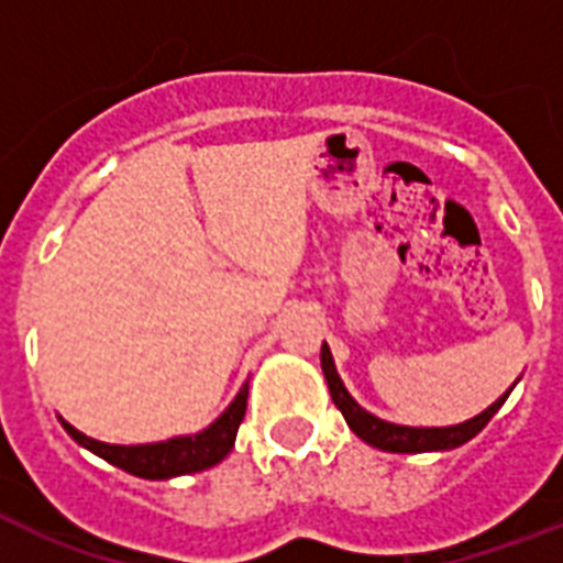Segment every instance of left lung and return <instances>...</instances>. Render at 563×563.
<instances>
[{"label":"left lung","instance_id":"obj_1","mask_svg":"<svg viewBox=\"0 0 563 563\" xmlns=\"http://www.w3.org/2000/svg\"><path fill=\"white\" fill-rule=\"evenodd\" d=\"M321 371H324V379L330 385V397L342 409L347 427L356 432V438H362L365 444L376 446V450H385V453H444V450H455V446L467 444L471 438H476L485 429L494 415L499 411V406L508 400V388L499 400H494L485 411H479L476 418L464 420V423H455V427H400V423H391V420H383L371 415L368 409H362L360 402L353 400L351 391L344 388L342 376L335 371L333 353L327 347V342L321 344Z\"/></svg>","mask_w":563,"mask_h":563}]
</instances>
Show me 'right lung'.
<instances>
[{
    "instance_id": "1",
    "label": "right lung",
    "mask_w": 563,
    "mask_h": 563,
    "mask_svg": "<svg viewBox=\"0 0 563 563\" xmlns=\"http://www.w3.org/2000/svg\"><path fill=\"white\" fill-rule=\"evenodd\" d=\"M245 409L247 383L239 388L233 402L212 420L210 427L195 432V435H175L169 441H157V444H104V441H96V438L78 432L64 418H60V423L73 435V441L87 446L90 453L110 462L113 467H122L140 479H172V476H187V473L207 471L212 464H219L233 450L236 429L245 418Z\"/></svg>"
}]
</instances>
